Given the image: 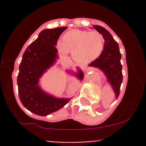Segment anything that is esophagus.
I'll use <instances>...</instances> for the list:
<instances>
[{
    "label": "esophagus",
    "mask_w": 146,
    "mask_h": 146,
    "mask_svg": "<svg viewBox=\"0 0 146 146\" xmlns=\"http://www.w3.org/2000/svg\"><path fill=\"white\" fill-rule=\"evenodd\" d=\"M84 68V69H85V70H88V69H87V68H85V67H84V68Z\"/></svg>",
    "instance_id": "34e87169"
}]
</instances>
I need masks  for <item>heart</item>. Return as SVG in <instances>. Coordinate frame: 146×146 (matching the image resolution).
I'll list each match as a JSON object with an SVG mask.
<instances>
[{"label":"heart","mask_w":146,"mask_h":146,"mask_svg":"<svg viewBox=\"0 0 146 146\" xmlns=\"http://www.w3.org/2000/svg\"><path fill=\"white\" fill-rule=\"evenodd\" d=\"M104 42L102 34L96 31L73 29L65 34L57 48L63 54L72 53L73 58L78 62H89L101 55Z\"/></svg>","instance_id":"heart-1"}]
</instances>
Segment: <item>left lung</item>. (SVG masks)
<instances>
[{"label": "left lung", "instance_id": "1", "mask_svg": "<svg viewBox=\"0 0 146 146\" xmlns=\"http://www.w3.org/2000/svg\"><path fill=\"white\" fill-rule=\"evenodd\" d=\"M93 27L102 35L105 42L101 55L89 66L98 68L105 73L108 81L112 85L116 98H118L123 80L122 66L120 61L121 54L119 51V45L111 34L104 27L99 25H95Z\"/></svg>", "mask_w": 146, "mask_h": 146}]
</instances>
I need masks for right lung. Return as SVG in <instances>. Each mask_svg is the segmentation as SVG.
Instances as JSON below:
<instances>
[{
	"label": "right lung",
	"mask_w": 146,
	"mask_h": 146,
	"mask_svg": "<svg viewBox=\"0 0 146 146\" xmlns=\"http://www.w3.org/2000/svg\"><path fill=\"white\" fill-rule=\"evenodd\" d=\"M66 27L42 31L37 39L26 48L19 67L18 93L26 109L39 116H46L64 107L70 99H58L47 95L38 85L39 78L56 61V48L60 35ZM78 78L82 80L84 73L79 70Z\"/></svg>",
	"instance_id": "add662e5"
}]
</instances>
